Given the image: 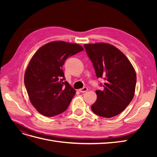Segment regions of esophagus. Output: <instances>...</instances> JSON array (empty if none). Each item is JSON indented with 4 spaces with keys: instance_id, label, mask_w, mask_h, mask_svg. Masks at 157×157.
I'll use <instances>...</instances> for the list:
<instances>
[{
    "instance_id": "esophagus-1",
    "label": "esophagus",
    "mask_w": 157,
    "mask_h": 157,
    "mask_svg": "<svg viewBox=\"0 0 157 157\" xmlns=\"http://www.w3.org/2000/svg\"><path fill=\"white\" fill-rule=\"evenodd\" d=\"M78 90H79V92H82V93H84V92H86V91H88V89L87 87H84V88H82L81 89H79Z\"/></svg>"
}]
</instances>
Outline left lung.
Returning a JSON list of instances; mask_svg holds the SVG:
<instances>
[{"instance_id": "8db88e82", "label": "left lung", "mask_w": 157, "mask_h": 157, "mask_svg": "<svg viewBox=\"0 0 157 157\" xmlns=\"http://www.w3.org/2000/svg\"><path fill=\"white\" fill-rule=\"evenodd\" d=\"M97 78L105 80L96 90L97 100L92 111L98 116L111 118L120 114L134 96L136 71L126 56L114 46L103 43L84 44Z\"/></svg>"}]
</instances>
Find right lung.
<instances>
[{
	"label": "right lung",
	"mask_w": 157,
	"mask_h": 157,
	"mask_svg": "<svg viewBox=\"0 0 157 157\" xmlns=\"http://www.w3.org/2000/svg\"><path fill=\"white\" fill-rule=\"evenodd\" d=\"M84 50L77 44L54 41L38 50L26 69L24 83L32 105L42 115L53 117L69 107L76 93L65 81V61Z\"/></svg>",
	"instance_id": "obj_1"
}]
</instances>
